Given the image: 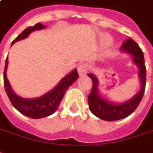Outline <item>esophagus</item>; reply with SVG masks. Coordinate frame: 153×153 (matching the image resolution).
I'll return each mask as SVG.
<instances>
[{
  "mask_svg": "<svg viewBox=\"0 0 153 153\" xmlns=\"http://www.w3.org/2000/svg\"><path fill=\"white\" fill-rule=\"evenodd\" d=\"M89 70V68H88V65L85 64V63H81L78 66V73L79 74L82 76V75H85L87 72Z\"/></svg>",
  "mask_w": 153,
  "mask_h": 153,
  "instance_id": "34e87169",
  "label": "esophagus"
}]
</instances>
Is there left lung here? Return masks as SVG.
Instances as JSON below:
<instances>
[{
    "label": "left lung",
    "mask_w": 153,
    "mask_h": 153,
    "mask_svg": "<svg viewBox=\"0 0 153 153\" xmlns=\"http://www.w3.org/2000/svg\"><path fill=\"white\" fill-rule=\"evenodd\" d=\"M121 50L133 56V61L139 68V76L142 90L129 101L122 104H113L102 99L98 94V79L93 74L88 76L93 81L92 90L89 94V107L90 111L100 119L108 121L118 120L130 116L137 108L142 100L146 88V65L144 55L141 48L131 38H127L120 47Z\"/></svg>",
    "instance_id": "1"
}]
</instances>
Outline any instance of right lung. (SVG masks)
Returning <instances> with one entry per match:
<instances>
[{
	"label": "right lung",
	"mask_w": 153,
	"mask_h": 153,
	"mask_svg": "<svg viewBox=\"0 0 153 153\" xmlns=\"http://www.w3.org/2000/svg\"><path fill=\"white\" fill-rule=\"evenodd\" d=\"M45 27H46L44 25H42L40 22L32 27H28L12 42L11 45L15 42L26 38L33 31L40 30ZM7 64H8V59L7 58L5 69H4V86H5L6 92L8 95V98L12 104V105L15 107L18 111L21 112L22 115L30 118H33V119H40V118H43V117H46L53 114L59 108L66 90H68L69 86H71L74 84V82L76 81L77 79L79 78V74L77 72V69H74L70 74H68V75L64 77L63 79L60 81L59 85L56 86L50 92L47 93L46 94L37 99H24L17 96L11 90L9 81L7 78Z\"/></svg>",
	"instance_id": "obj_1"
}]
</instances>
